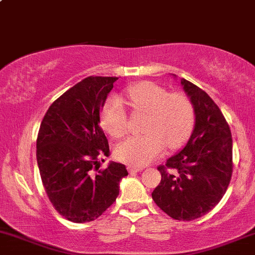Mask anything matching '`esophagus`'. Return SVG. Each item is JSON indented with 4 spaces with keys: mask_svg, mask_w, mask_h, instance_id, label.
Returning a JSON list of instances; mask_svg holds the SVG:
<instances>
[{
    "mask_svg": "<svg viewBox=\"0 0 255 255\" xmlns=\"http://www.w3.org/2000/svg\"><path fill=\"white\" fill-rule=\"evenodd\" d=\"M128 172H138L142 170V168H136V166H128Z\"/></svg>",
    "mask_w": 255,
    "mask_h": 255,
    "instance_id": "obj_1",
    "label": "esophagus"
}]
</instances>
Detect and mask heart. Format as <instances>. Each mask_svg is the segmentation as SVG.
<instances>
[{"mask_svg": "<svg viewBox=\"0 0 255 255\" xmlns=\"http://www.w3.org/2000/svg\"><path fill=\"white\" fill-rule=\"evenodd\" d=\"M124 97L136 111L148 114L146 135L131 136L116 147L118 160L142 168L168 148L181 147L193 128V108L180 94H169L158 85L143 81L125 90ZM102 125L113 137L128 132V114L118 98L106 103L101 114Z\"/></svg>", "mask_w": 255, "mask_h": 255, "instance_id": "1", "label": "heart"}]
</instances>
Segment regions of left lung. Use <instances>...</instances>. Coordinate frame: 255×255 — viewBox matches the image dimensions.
<instances>
[{"label":"left lung","instance_id":"left-lung-1","mask_svg":"<svg viewBox=\"0 0 255 255\" xmlns=\"http://www.w3.org/2000/svg\"><path fill=\"white\" fill-rule=\"evenodd\" d=\"M181 86L193 107V130L185 146L158 168L161 180L152 198L172 219L190 221L210 212L225 194L232 175V138L207 92L186 79Z\"/></svg>","mask_w":255,"mask_h":255}]
</instances>
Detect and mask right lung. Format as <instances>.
Returning <instances> with one entry per match:
<instances>
[{
	"mask_svg": "<svg viewBox=\"0 0 255 255\" xmlns=\"http://www.w3.org/2000/svg\"><path fill=\"white\" fill-rule=\"evenodd\" d=\"M118 78L90 76L50 106L40 125L36 160L43 187L59 214L73 223L95 220L114 203L124 164L109 161L98 174V157L109 155L101 109Z\"/></svg>",
	"mask_w": 255,
	"mask_h": 255,
	"instance_id": "obj_1",
	"label": "right lung"
}]
</instances>
